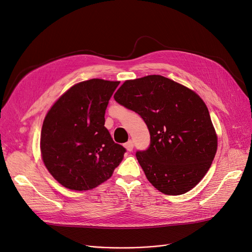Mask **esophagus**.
<instances>
[{
    "label": "esophagus",
    "mask_w": 252,
    "mask_h": 252,
    "mask_svg": "<svg viewBox=\"0 0 252 252\" xmlns=\"http://www.w3.org/2000/svg\"><path fill=\"white\" fill-rule=\"evenodd\" d=\"M124 146H125V148H126L128 151H132V150H133V146H134L133 141L129 140L127 143H125Z\"/></svg>",
    "instance_id": "obj_1"
}]
</instances>
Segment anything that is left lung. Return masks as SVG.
Returning a JSON list of instances; mask_svg holds the SVG:
<instances>
[{
    "label": "left lung",
    "mask_w": 252,
    "mask_h": 252,
    "mask_svg": "<svg viewBox=\"0 0 252 252\" xmlns=\"http://www.w3.org/2000/svg\"><path fill=\"white\" fill-rule=\"evenodd\" d=\"M113 97L147 125L150 145L135 156L151 184L168 195L192 189L210 168L218 147L202 98L156 74L126 81Z\"/></svg>",
    "instance_id": "left-lung-1"
}]
</instances>
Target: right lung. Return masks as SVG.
Returning <instances> with one entry per match:
<instances>
[{
    "label": "right lung",
    "mask_w": 252,
    "mask_h": 252,
    "mask_svg": "<svg viewBox=\"0 0 252 252\" xmlns=\"http://www.w3.org/2000/svg\"><path fill=\"white\" fill-rule=\"evenodd\" d=\"M120 82L93 79L72 86L45 117L41 152L48 171L71 190H89L107 181L126 149L114 143L105 111Z\"/></svg>",
    "instance_id": "obj_1"
}]
</instances>
